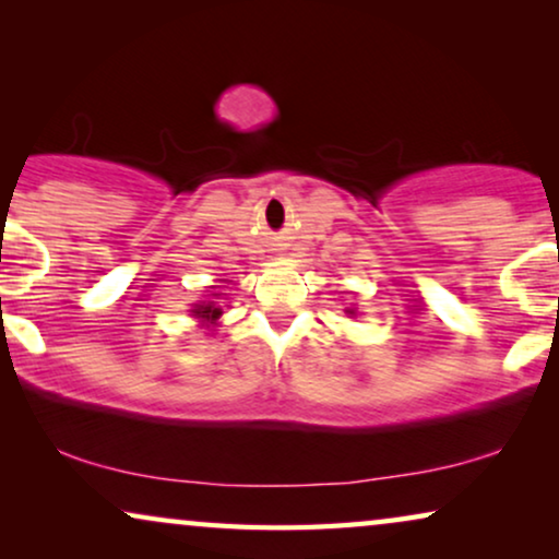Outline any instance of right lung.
<instances>
[{
    "label": "right lung",
    "instance_id": "right-lung-1",
    "mask_svg": "<svg viewBox=\"0 0 559 559\" xmlns=\"http://www.w3.org/2000/svg\"><path fill=\"white\" fill-rule=\"evenodd\" d=\"M193 312H195L198 318H203V320H216V318L221 316V310H218L213 302H209V305H198V308H195Z\"/></svg>",
    "mask_w": 559,
    "mask_h": 559
}]
</instances>
